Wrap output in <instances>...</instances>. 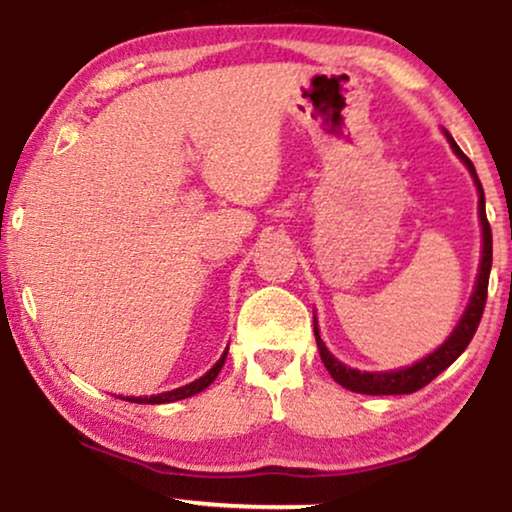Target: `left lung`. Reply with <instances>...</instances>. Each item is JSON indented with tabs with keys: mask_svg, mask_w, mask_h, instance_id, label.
Returning <instances> with one entry per match:
<instances>
[{
	"mask_svg": "<svg viewBox=\"0 0 512 512\" xmlns=\"http://www.w3.org/2000/svg\"><path fill=\"white\" fill-rule=\"evenodd\" d=\"M448 142L452 146L460 161L469 168L474 182H477L479 190V221H481V238H484V248H481V264H479V276H477V286H474L472 298H469L467 310L457 322V327L452 330V334L445 339V344H440L433 354H428L426 358H421L419 363L409 368H399V370H385V373H368V370H356L344 366L342 361H337L330 351H327L325 342L320 339V330H317V320H315V342L317 349H320V358L325 363V368L330 370V375L337 380L339 385L346 387L351 392H361V395H411V392L421 390L431 383L433 378H438L445 368L455 361L457 356L467 349L469 342H472L474 332H477L481 315H484V305H486V291H489V274H491V257H493V243H491V226L489 219H486V204H484V190H481V182L477 178V170H474L472 161L462 154L460 146L455 144V139L445 132Z\"/></svg>",
	"mask_w": 512,
	"mask_h": 512,
	"instance_id": "1",
	"label": "left lung"
}]
</instances>
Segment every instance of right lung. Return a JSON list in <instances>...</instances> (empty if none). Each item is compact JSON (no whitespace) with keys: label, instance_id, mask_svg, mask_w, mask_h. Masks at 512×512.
<instances>
[{"label":"right lung","instance_id":"add662e5","mask_svg":"<svg viewBox=\"0 0 512 512\" xmlns=\"http://www.w3.org/2000/svg\"><path fill=\"white\" fill-rule=\"evenodd\" d=\"M226 354L228 351H223V356L216 361V366L209 370V373H204L202 378L195 380V383L190 385H182L178 390H170V392H161V395H151V397H127L129 402H137V404H168V402H178V399H185V397H192L197 395V392L207 390V387L214 383L216 375L221 373L223 363H226Z\"/></svg>","mask_w":512,"mask_h":512}]
</instances>
